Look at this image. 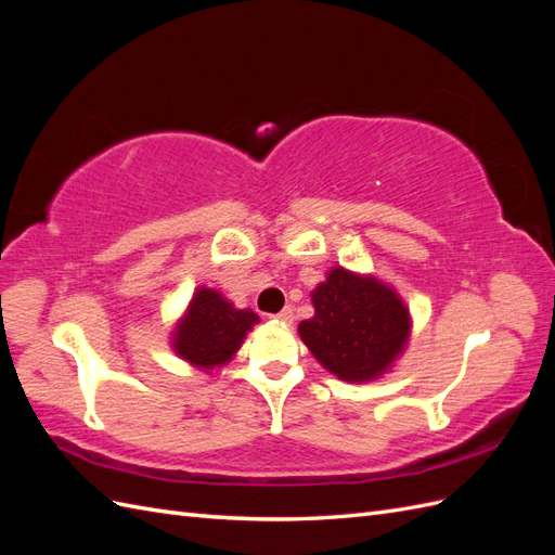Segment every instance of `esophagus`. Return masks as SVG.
Returning a JSON list of instances; mask_svg holds the SVG:
<instances>
[{
    "label": "esophagus",
    "mask_w": 555,
    "mask_h": 555,
    "mask_svg": "<svg viewBox=\"0 0 555 555\" xmlns=\"http://www.w3.org/2000/svg\"><path fill=\"white\" fill-rule=\"evenodd\" d=\"M275 319H278V322H282V324L292 326V324H294V310H292V308H284L282 312L275 314Z\"/></svg>",
    "instance_id": "obj_1"
}]
</instances>
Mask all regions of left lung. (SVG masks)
Returning <instances> with one entry per match:
<instances>
[{
  "mask_svg": "<svg viewBox=\"0 0 555 555\" xmlns=\"http://www.w3.org/2000/svg\"><path fill=\"white\" fill-rule=\"evenodd\" d=\"M310 298L314 317L298 324V335L338 379H379L405 351L412 314L391 284L333 266Z\"/></svg>",
  "mask_w": 555,
  "mask_h": 555,
  "instance_id": "left-lung-1",
  "label": "left lung"
}]
</instances>
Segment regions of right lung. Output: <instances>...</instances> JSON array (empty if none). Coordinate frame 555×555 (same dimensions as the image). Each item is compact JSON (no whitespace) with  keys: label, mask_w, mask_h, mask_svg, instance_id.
<instances>
[{"label":"right lung","mask_w":555,"mask_h":555,"mask_svg":"<svg viewBox=\"0 0 555 555\" xmlns=\"http://www.w3.org/2000/svg\"><path fill=\"white\" fill-rule=\"evenodd\" d=\"M257 322V312L238 310L217 289L198 287L171 331V347L182 361L210 373L236 357Z\"/></svg>","instance_id":"add662e5"}]
</instances>
